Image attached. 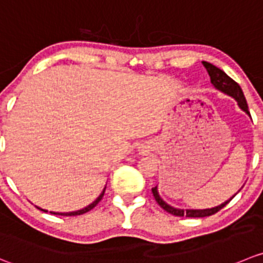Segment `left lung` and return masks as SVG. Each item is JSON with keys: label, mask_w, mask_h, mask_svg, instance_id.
Returning a JSON list of instances; mask_svg holds the SVG:
<instances>
[{"label": "left lung", "mask_w": 263, "mask_h": 263, "mask_svg": "<svg viewBox=\"0 0 263 263\" xmlns=\"http://www.w3.org/2000/svg\"><path fill=\"white\" fill-rule=\"evenodd\" d=\"M203 65H204V68L207 69L208 74H210L211 83H212V85L215 86L217 90L222 91L223 93H228V95H230L231 98L235 99L236 103H238V105H239V108H240L241 110L246 111V113L251 117V113H249V110H248V104H247V100H246V98H244V93H243V91H241L240 86H239L238 83L233 80V78L229 77V76L226 74L223 70H221L220 68L215 67L213 64L207 63V61H203ZM152 191H153V195H154V198H155V200H157L158 204H159L163 210L167 211L168 213H171V215H173V216H177V217H183V216H186V217H207V216H212V215H215V213H217L218 211L222 210V208L225 207V205L228 204L231 199H233L234 196H235L234 195L233 198H230V199L226 200V202L222 203V204L217 205V207L207 208V210H178V208H175V207H172V205L167 204V203H165L164 200L160 198V195L158 194L157 186H155V187H153Z\"/></svg>", "instance_id": "8db88e82"}]
</instances>
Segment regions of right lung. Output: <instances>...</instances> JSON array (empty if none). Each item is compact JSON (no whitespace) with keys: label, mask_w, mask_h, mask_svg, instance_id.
Here are the masks:
<instances>
[{"label":"right lung","mask_w":263,"mask_h":263,"mask_svg":"<svg viewBox=\"0 0 263 263\" xmlns=\"http://www.w3.org/2000/svg\"><path fill=\"white\" fill-rule=\"evenodd\" d=\"M104 193H105V189H104L103 193L99 195V198L95 200V202H92L90 205H87V207L82 208V210H80V211H74V212H67V213H59V212H50V213H53V215H59V216H80V215H83V213L88 212V211H91L92 208H95L96 205H98V203L100 202L101 199H103ZM40 210H41V208H40ZM41 211H43V212H47V211H45V210H41Z\"/></svg>","instance_id":"right-lung-1"}]
</instances>
